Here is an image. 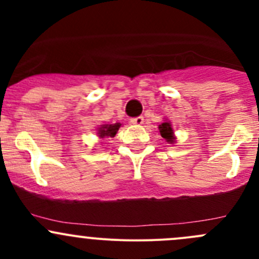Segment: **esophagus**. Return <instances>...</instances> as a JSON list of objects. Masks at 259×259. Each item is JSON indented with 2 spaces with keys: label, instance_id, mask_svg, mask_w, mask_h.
Wrapping results in <instances>:
<instances>
[{
  "label": "esophagus",
  "instance_id": "obj_1",
  "mask_svg": "<svg viewBox=\"0 0 259 259\" xmlns=\"http://www.w3.org/2000/svg\"><path fill=\"white\" fill-rule=\"evenodd\" d=\"M130 122L134 125H143V122H144V117L143 116H137V117H132L130 119Z\"/></svg>",
  "mask_w": 259,
  "mask_h": 259
}]
</instances>
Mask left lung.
Instances as JSON below:
<instances>
[{"instance_id":"left-lung-1","label":"left lung","mask_w":259,"mask_h":259,"mask_svg":"<svg viewBox=\"0 0 259 259\" xmlns=\"http://www.w3.org/2000/svg\"><path fill=\"white\" fill-rule=\"evenodd\" d=\"M159 132H160V135L166 140V142H174L173 129H171L170 122H163L161 125H159Z\"/></svg>"}]
</instances>
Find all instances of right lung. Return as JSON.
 Segmentation results:
<instances>
[{"instance_id":"right-lung-1","label":"right lung","mask_w":259,"mask_h":259,"mask_svg":"<svg viewBox=\"0 0 259 259\" xmlns=\"http://www.w3.org/2000/svg\"><path fill=\"white\" fill-rule=\"evenodd\" d=\"M121 126V124L120 122H116V124H111V125H104V126H101L100 129H99V137L100 138H105V137H110L113 138L116 135L117 130H119V127Z\"/></svg>"}]
</instances>
